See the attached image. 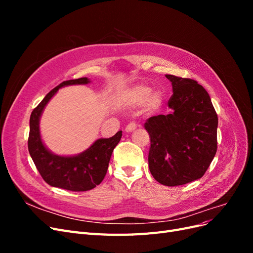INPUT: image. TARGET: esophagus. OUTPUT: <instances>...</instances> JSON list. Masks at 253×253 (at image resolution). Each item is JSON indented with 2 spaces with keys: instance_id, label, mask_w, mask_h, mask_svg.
Instances as JSON below:
<instances>
[{
  "instance_id": "34e87169",
  "label": "esophagus",
  "mask_w": 253,
  "mask_h": 253,
  "mask_svg": "<svg viewBox=\"0 0 253 253\" xmlns=\"http://www.w3.org/2000/svg\"><path fill=\"white\" fill-rule=\"evenodd\" d=\"M136 127H137V126H136L135 122H131V124H128V125L126 126V132L131 133V132L135 131Z\"/></svg>"
}]
</instances>
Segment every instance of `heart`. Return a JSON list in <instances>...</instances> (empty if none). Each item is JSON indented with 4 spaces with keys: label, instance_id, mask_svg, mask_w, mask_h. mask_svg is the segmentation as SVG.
<instances>
[{
    "label": "heart",
    "instance_id": "obj_1",
    "mask_svg": "<svg viewBox=\"0 0 253 253\" xmlns=\"http://www.w3.org/2000/svg\"><path fill=\"white\" fill-rule=\"evenodd\" d=\"M122 104L129 109L141 108L147 106L151 112L158 111L162 108L163 97L158 91L152 93V89L149 86L139 85L126 90L121 97Z\"/></svg>",
    "mask_w": 253,
    "mask_h": 253
}]
</instances>
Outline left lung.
<instances>
[{
    "label": "left lung",
    "mask_w": 253,
    "mask_h": 253,
    "mask_svg": "<svg viewBox=\"0 0 253 253\" xmlns=\"http://www.w3.org/2000/svg\"><path fill=\"white\" fill-rule=\"evenodd\" d=\"M171 81V114L153 116L144 127L151 137L150 172L159 183L180 186L203 177L217 150L218 119L201 84L166 75Z\"/></svg>",
    "instance_id": "8db88e82"
}]
</instances>
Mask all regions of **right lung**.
I'll list each match as a JSON object with an SVG mask.
<instances>
[{"label": "right lung", "instance_id": "right-lung-1", "mask_svg": "<svg viewBox=\"0 0 253 253\" xmlns=\"http://www.w3.org/2000/svg\"><path fill=\"white\" fill-rule=\"evenodd\" d=\"M90 83L86 77L67 80L51 89L33 111L29 119L28 151L42 178L49 186L70 191H87L100 183L106 174L113 150L121 139L122 131L110 138L97 139L88 149L77 155H57L46 148L41 138L40 118L50 99L68 85Z\"/></svg>", "mask_w": 253, "mask_h": 253}]
</instances>
